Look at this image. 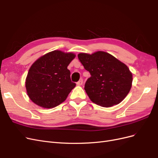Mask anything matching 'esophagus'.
Listing matches in <instances>:
<instances>
[{
	"label": "esophagus",
	"instance_id": "obj_1",
	"mask_svg": "<svg viewBox=\"0 0 158 158\" xmlns=\"http://www.w3.org/2000/svg\"><path fill=\"white\" fill-rule=\"evenodd\" d=\"M82 84H83V80L82 79H80L78 82L76 83V84H77L78 85H82Z\"/></svg>",
	"mask_w": 158,
	"mask_h": 158
}]
</instances>
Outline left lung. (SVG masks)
Masks as SVG:
<instances>
[{
    "label": "left lung",
    "mask_w": 158,
    "mask_h": 158,
    "mask_svg": "<svg viewBox=\"0 0 158 158\" xmlns=\"http://www.w3.org/2000/svg\"><path fill=\"white\" fill-rule=\"evenodd\" d=\"M78 57L91 75L84 85L91 101L102 107H111L125 98L132 82V74L126 64L103 51L80 53Z\"/></svg>",
    "instance_id": "8db88e82"
}]
</instances>
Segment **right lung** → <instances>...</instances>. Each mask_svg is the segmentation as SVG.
<instances>
[{
  "label": "right lung",
  "instance_id": "right-lung-1",
  "mask_svg": "<svg viewBox=\"0 0 158 158\" xmlns=\"http://www.w3.org/2000/svg\"><path fill=\"white\" fill-rule=\"evenodd\" d=\"M73 53L53 51L37 59L30 67L26 80L28 96L37 106L52 108L63 103L76 84L70 80L67 66Z\"/></svg>",
  "mask_w": 158,
  "mask_h": 158
}]
</instances>
